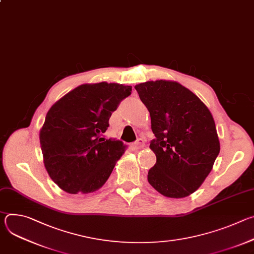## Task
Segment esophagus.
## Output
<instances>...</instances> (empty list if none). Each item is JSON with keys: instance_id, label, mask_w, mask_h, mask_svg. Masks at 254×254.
Returning <instances> with one entry per match:
<instances>
[{"instance_id": "obj_1", "label": "esophagus", "mask_w": 254, "mask_h": 254, "mask_svg": "<svg viewBox=\"0 0 254 254\" xmlns=\"http://www.w3.org/2000/svg\"><path fill=\"white\" fill-rule=\"evenodd\" d=\"M132 147L134 150H139L142 149L144 147V140L142 138H137L133 143H132Z\"/></svg>"}]
</instances>
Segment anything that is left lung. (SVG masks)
<instances>
[{"label":"left lung","instance_id":"1","mask_svg":"<svg viewBox=\"0 0 254 254\" xmlns=\"http://www.w3.org/2000/svg\"><path fill=\"white\" fill-rule=\"evenodd\" d=\"M151 116L157 162L149 183L162 195L184 198L195 192L220 152L215 123L207 106L178 82L157 80L134 86Z\"/></svg>","mask_w":254,"mask_h":254}]
</instances>
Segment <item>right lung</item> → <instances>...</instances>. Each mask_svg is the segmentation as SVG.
Masks as SVG:
<instances>
[{
  "mask_svg": "<svg viewBox=\"0 0 254 254\" xmlns=\"http://www.w3.org/2000/svg\"><path fill=\"white\" fill-rule=\"evenodd\" d=\"M130 93L128 85L83 84L52 105L40 130V144L45 168L63 191L94 192L111 176L126 146L120 139L101 137V133Z\"/></svg>",
  "mask_w": 254,
  "mask_h": 254,
  "instance_id": "add662e5",
  "label": "right lung"
}]
</instances>
